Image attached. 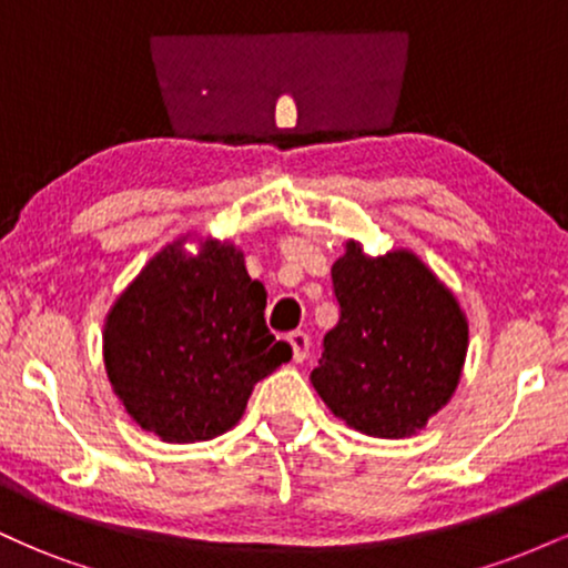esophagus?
Returning <instances> with one entry per match:
<instances>
[{"mask_svg":"<svg viewBox=\"0 0 568 568\" xmlns=\"http://www.w3.org/2000/svg\"><path fill=\"white\" fill-rule=\"evenodd\" d=\"M288 344L293 349V361H296V363H302V361H306V357H310V347H312L310 334H304V331H291Z\"/></svg>","mask_w":568,"mask_h":568,"instance_id":"34e87169","label":"esophagus"}]
</instances>
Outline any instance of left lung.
<instances>
[{"mask_svg": "<svg viewBox=\"0 0 568 568\" xmlns=\"http://www.w3.org/2000/svg\"><path fill=\"white\" fill-rule=\"evenodd\" d=\"M338 323L312 384L338 419L376 438H406L446 406L467 355L454 293L414 253L371 258L349 240L331 266Z\"/></svg>", "mask_w": 568, "mask_h": 568, "instance_id": "8db88e82", "label": "left lung"}]
</instances>
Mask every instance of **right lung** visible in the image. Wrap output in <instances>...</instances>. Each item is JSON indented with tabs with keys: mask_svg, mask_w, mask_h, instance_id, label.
Listing matches in <instances>:
<instances>
[{
	"mask_svg": "<svg viewBox=\"0 0 568 568\" xmlns=\"http://www.w3.org/2000/svg\"><path fill=\"white\" fill-rule=\"evenodd\" d=\"M266 291L243 253L168 245L116 298L103 361L122 406L165 443L211 440L243 416L253 384L291 361L264 321Z\"/></svg>",
	"mask_w": 568,
	"mask_h": 568,
	"instance_id": "1",
	"label": "right lung"
}]
</instances>
